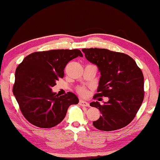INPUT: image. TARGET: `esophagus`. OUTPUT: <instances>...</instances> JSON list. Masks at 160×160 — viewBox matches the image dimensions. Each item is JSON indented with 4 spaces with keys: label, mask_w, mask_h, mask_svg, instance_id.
I'll list each match as a JSON object with an SVG mask.
<instances>
[{
    "label": "esophagus",
    "mask_w": 160,
    "mask_h": 160,
    "mask_svg": "<svg viewBox=\"0 0 160 160\" xmlns=\"http://www.w3.org/2000/svg\"><path fill=\"white\" fill-rule=\"evenodd\" d=\"M79 105L81 106H83V107H88V106H89L88 103L86 101H85V100H79Z\"/></svg>",
    "instance_id": "obj_1"
}]
</instances>
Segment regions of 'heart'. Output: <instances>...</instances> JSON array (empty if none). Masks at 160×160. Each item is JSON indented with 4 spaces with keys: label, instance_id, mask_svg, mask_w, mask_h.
Listing matches in <instances>:
<instances>
[{
    "label": "heart",
    "instance_id": "b5f03b06",
    "mask_svg": "<svg viewBox=\"0 0 160 160\" xmlns=\"http://www.w3.org/2000/svg\"><path fill=\"white\" fill-rule=\"evenodd\" d=\"M78 91L81 94H82V95H86V90L84 88H79L78 89Z\"/></svg>",
    "mask_w": 160,
    "mask_h": 160
}]
</instances>
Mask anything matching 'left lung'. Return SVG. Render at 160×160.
I'll use <instances>...</instances> for the list:
<instances>
[{"mask_svg":"<svg viewBox=\"0 0 160 160\" xmlns=\"http://www.w3.org/2000/svg\"><path fill=\"white\" fill-rule=\"evenodd\" d=\"M85 57L100 72L96 97H108L100 105L92 102L101 115L93 122L98 129L111 131L127 126L136 117L144 98V77L132 58L104 48L82 49ZM99 100V99H98Z\"/></svg>","mask_w":160,"mask_h":160,"instance_id":"1","label":"left lung"}]
</instances>
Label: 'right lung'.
<instances>
[{
    "label": "right lung",
    "mask_w": 160,
    "mask_h": 160,
    "mask_svg": "<svg viewBox=\"0 0 160 160\" xmlns=\"http://www.w3.org/2000/svg\"><path fill=\"white\" fill-rule=\"evenodd\" d=\"M83 57L74 50H51L27 55L17 67L13 94L24 117L31 124L40 128L58 125L66 116L71 105L78 103L72 92L59 97L52 91L70 60Z\"/></svg>",
    "instance_id": "1"
}]
</instances>
